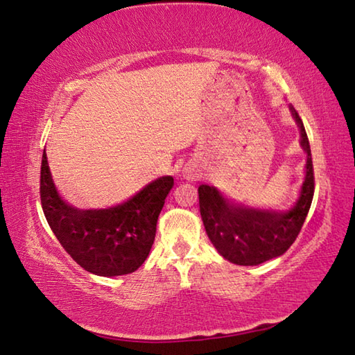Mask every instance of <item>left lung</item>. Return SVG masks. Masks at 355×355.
<instances>
[{
    "mask_svg": "<svg viewBox=\"0 0 355 355\" xmlns=\"http://www.w3.org/2000/svg\"><path fill=\"white\" fill-rule=\"evenodd\" d=\"M306 152V175L301 198L288 212L252 209L227 202L214 187H199V207L211 243L220 255L239 266H257L277 258L293 244L309 214L314 194V170L309 137L301 116L291 107Z\"/></svg>",
    "mask_w": 355,
    "mask_h": 355,
    "instance_id": "8db88e82",
    "label": "left lung"
}]
</instances>
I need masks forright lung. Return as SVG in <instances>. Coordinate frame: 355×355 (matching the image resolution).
I'll use <instances>...</instances> for the list:
<instances>
[{"label":"right lung","instance_id":"1","mask_svg":"<svg viewBox=\"0 0 355 355\" xmlns=\"http://www.w3.org/2000/svg\"><path fill=\"white\" fill-rule=\"evenodd\" d=\"M173 184L171 176H162L116 207L77 209L59 198L44 150L39 193L46 222L67 254L94 275L118 277L146 261Z\"/></svg>","mask_w":355,"mask_h":355}]
</instances>
